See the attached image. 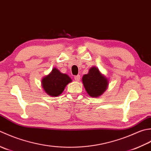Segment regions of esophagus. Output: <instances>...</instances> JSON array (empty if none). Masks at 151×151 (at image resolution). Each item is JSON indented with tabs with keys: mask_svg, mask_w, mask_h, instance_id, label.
I'll use <instances>...</instances> for the list:
<instances>
[{
	"mask_svg": "<svg viewBox=\"0 0 151 151\" xmlns=\"http://www.w3.org/2000/svg\"><path fill=\"white\" fill-rule=\"evenodd\" d=\"M74 79L76 80V81H79L80 80V76L79 75H78V76H76L74 77Z\"/></svg>",
	"mask_w": 151,
	"mask_h": 151,
	"instance_id": "1",
	"label": "esophagus"
}]
</instances>
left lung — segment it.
<instances>
[{
	"instance_id": "left-lung-1",
	"label": "left lung",
	"mask_w": 151,
	"mask_h": 151,
	"mask_svg": "<svg viewBox=\"0 0 151 151\" xmlns=\"http://www.w3.org/2000/svg\"><path fill=\"white\" fill-rule=\"evenodd\" d=\"M82 82L87 94L93 98L102 95L109 85L108 79L100 72L96 66H93L89 69L87 74L83 76Z\"/></svg>"
}]
</instances>
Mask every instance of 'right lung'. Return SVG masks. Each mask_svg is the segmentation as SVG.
I'll return each mask as SVG.
<instances>
[{
    "instance_id": "obj_1",
    "label": "right lung",
    "mask_w": 151,
    "mask_h": 151,
    "mask_svg": "<svg viewBox=\"0 0 151 151\" xmlns=\"http://www.w3.org/2000/svg\"><path fill=\"white\" fill-rule=\"evenodd\" d=\"M72 79L66 73L60 72L57 68L42 79V87L49 96L57 97L64 91L66 86L72 82Z\"/></svg>"
}]
</instances>
